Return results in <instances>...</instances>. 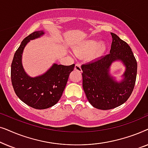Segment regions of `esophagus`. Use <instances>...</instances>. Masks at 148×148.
I'll return each mask as SVG.
<instances>
[{
    "label": "esophagus",
    "instance_id": "esophagus-1",
    "mask_svg": "<svg viewBox=\"0 0 148 148\" xmlns=\"http://www.w3.org/2000/svg\"><path fill=\"white\" fill-rule=\"evenodd\" d=\"M75 70L79 72H82V67H81V65L79 64H75Z\"/></svg>",
    "mask_w": 148,
    "mask_h": 148
}]
</instances>
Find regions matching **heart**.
Returning a JSON list of instances; mask_svg holds the SVG:
<instances>
[{"instance_id":"1","label":"heart","mask_w":148,"mask_h":148,"mask_svg":"<svg viewBox=\"0 0 148 148\" xmlns=\"http://www.w3.org/2000/svg\"><path fill=\"white\" fill-rule=\"evenodd\" d=\"M107 49L104 42H99L98 40L90 39L82 42L75 48V53L77 56H88L90 59H96L102 56Z\"/></svg>"}]
</instances>
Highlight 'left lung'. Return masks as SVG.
Instances as JSON below:
<instances>
[{
	"instance_id": "1",
	"label": "left lung",
	"mask_w": 148,
	"mask_h": 148,
	"mask_svg": "<svg viewBox=\"0 0 148 148\" xmlns=\"http://www.w3.org/2000/svg\"><path fill=\"white\" fill-rule=\"evenodd\" d=\"M110 54L82 64L83 88L89 102L94 108L110 110L128 100L134 89L137 64L130 46L115 34ZM120 60L125 66L123 79L118 82L110 75L113 62Z\"/></svg>"
}]
</instances>
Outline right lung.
<instances>
[{
    "label": "right lung",
    "instance_id": "1",
    "mask_svg": "<svg viewBox=\"0 0 148 148\" xmlns=\"http://www.w3.org/2000/svg\"><path fill=\"white\" fill-rule=\"evenodd\" d=\"M44 34V31L34 32L24 38L14 54L11 70L12 85L18 98L28 106L39 110L50 108L58 102L75 67V64L64 66L54 63L40 76L32 77L26 73L22 65L24 48L30 40Z\"/></svg>",
    "mask_w": 148,
    "mask_h": 148
}]
</instances>
